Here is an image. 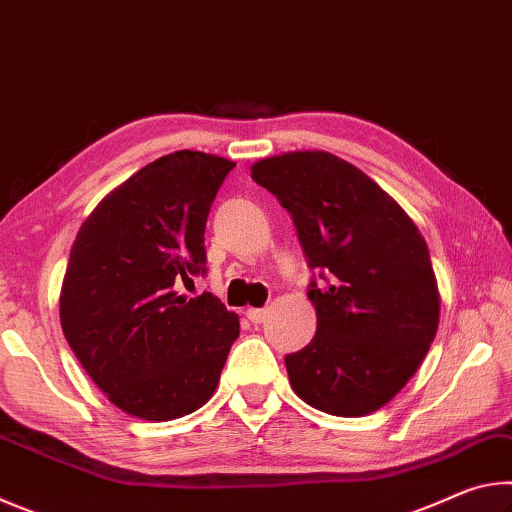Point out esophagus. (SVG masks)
<instances>
[{"label":"esophagus","instance_id":"esophagus-1","mask_svg":"<svg viewBox=\"0 0 512 512\" xmlns=\"http://www.w3.org/2000/svg\"><path fill=\"white\" fill-rule=\"evenodd\" d=\"M266 316H268V309H248L246 311V318L250 320V323H264L266 320Z\"/></svg>","mask_w":512,"mask_h":512}]
</instances>
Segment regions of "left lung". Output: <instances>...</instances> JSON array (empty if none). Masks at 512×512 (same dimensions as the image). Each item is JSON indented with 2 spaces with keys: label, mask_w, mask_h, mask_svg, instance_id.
Instances as JSON below:
<instances>
[{
  "label": "left lung",
  "mask_w": 512,
  "mask_h": 512,
  "mask_svg": "<svg viewBox=\"0 0 512 512\" xmlns=\"http://www.w3.org/2000/svg\"><path fill=\"white\" fill-rule=\"evenodd\" d=\"M291 214L316 277V334L287 354L293 391L318 411L357 418L402 391L436 336L438 282L427 241L375 180L325 151L250 169Z\"/></svg>",
  "instance_id": "left-lung-1"
}]
</instances>
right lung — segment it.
Here are the masks:
<instances>
[{"label": "right lung", "mask_w": 512, "mask_h": 512, "mask_svg": "<svg viewBox=\"0 0 512 512\" xmlns=\"http://www.w3.org/2000/svg\"><path fill=\"white\" fill-rule=\"evenodd\" d=\"M235 162L176 151L94 207L60 289L63 334L108 400L142 420H173L210 400L239 316L176 284L205 275V223Z\"/></svg>", "instance_id": "obj_1"}]
</instances>
